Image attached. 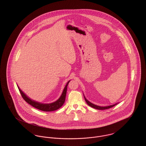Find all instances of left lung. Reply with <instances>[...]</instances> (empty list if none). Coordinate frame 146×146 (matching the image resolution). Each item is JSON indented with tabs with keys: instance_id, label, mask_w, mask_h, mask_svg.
I'll use <instances>...</instances> for the list:
<instances>
[{
	"instance_id": "8db88e82",
	"label": "left lung",
	"mask_w": 146,
	"mask_h": 146,
	"mask_svg": "<svg viewBox=\"0 0 146 146\" xmlns=\"http://www.w3.org/2000/svg\"><path fill=\"white\" fill-rule=\"evenodd\" d=\"M84 98H85V100L86 101V102L87 103V104H88L89 106H90L91 107L94 108H95L96 110H107V109H109L110 108H111L113 107H114V106H115L116 104H113V105H111V106H106V107H101V106H97V105H95V104H93L92 103H91L90 102H89L85 97L84 96Z\"/></svg>"
}]
</instances>
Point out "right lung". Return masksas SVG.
Masks as SVG:
<instances>
[{
	"label": "right lung",
	"instance_id": "right-lung-1",
	"mask_svg": "<svg viewBox=\"0 0 146 146\" xmlns=\"http://www.w3.org/2000/svg\"><path fill=\"white\" fill-rule=\"evenodd\" d=\"M70 80H69L67 84L66 85L63 90L62 95H61L60 97L55 102L51 104H42L36 101H35L34 100H31L29 98L27 95L24 94L23 91H22L21 89L19 88V87L17 85L18 89L20 91V92L21 94V96L22 98H23L24 100H25L26 102H27L28 104L31 105L32 106L34 107L35 108L41 110L42 111H56L60 108H61L63 104H64L65 102V99H66V92H67V86L68 84L70 83Z\"/></svg>",
	"mask_w": 146,
	"mask_h": 146
}]
</instances>
